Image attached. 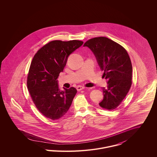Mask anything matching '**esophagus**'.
<instances>
[{
    "instance_id": "34e87169",
    "label": "esophagus",
    "mask_w": 157,
    "mask_h": 157,
    "mask_svg": "<svg viewBox=\"0 0 157 157\" xmlns=\"http://www.w3.org/2000/svg\"><path fill=\"white\" fill-rule=\"evenodd\" d=\"M85 88L84 87V86H77V90H78V91H80V90H83V89H85Z\"/></svg>"
}]
</instances>
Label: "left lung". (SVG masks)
I'll list each match as a JSON object with an SVG mask.
<instances>
[{"label":"left lung","mask_w":157,"mask_h":157,"mask_svg":"<svg viewBox=\"0 0 157 157\" xmlns=\"http://www.w3.org/2000/svg\"><path fill=\"white\" fill-rule=\"evenodd\" d=\"M83 46L93 52L104 72L103 76L108 80L107 88H102L104 96L99 105L105 109H115L131 87L132 67L129 54L122 46L105 37L90 39Z\"/></svg>","instance_id":"obj_1"}]
</instances>
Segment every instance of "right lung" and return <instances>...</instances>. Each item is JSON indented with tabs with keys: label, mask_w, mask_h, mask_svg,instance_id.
I'll use <instances>...</instances> for the list:
<instances>
[{
	"label": "right lung",
	"mask_w": 157,
	"mask_h": 157,
	"mask_svg": "<svg viewBox=\"0 0 157 157\" xmlns=\"http://www.w3.org/2000/svg\"><path fill=\"white\" fill-rule=\"evenodd\" d=\"M83 42L53 40L42 47L31 62L27 77V87L36 107L42 115L58 120L69 109L77 90L71 87L60 90L57 78L63 71L68 56Z\"/></svg>",
	"instance_id": "right-lung-1"
}]
</instances>
